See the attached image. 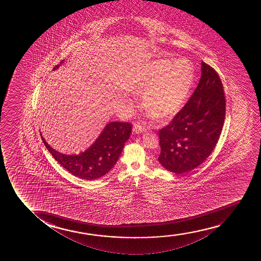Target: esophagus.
<instances>
[{
  "label": "esophagus",
  "instance_id": "esophagus-1",
  "mask_svg": "<svg viewBox=\"0 0 261 261\" xmlns=\"http://www.w3.org/2000/svg\"><path fill=\"white\" fill-rule=\"evenodd\" d=\"M144 131H146V129L144 128L143 125H140V123H135L134 124V126H133V132H134V134L139 135V134L144 132Z\"/></svg>",
  "mask_w": 261,
  "mask_h": 261
}]
</instances>
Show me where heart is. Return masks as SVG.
I'll return each instance as SVG.
<instances>
[{"label": "heart", "instance_id": "b5f03b06", "mask_svg": "<svg viewBox=\"0 0 261 261\" xmlns=\"http://www.w3.org/2000/svg\"><path fill=\"white\" fill-rule=\"evenodd\" d=\"M193 81L194 71L189 62L160 59L137 71L131 89L143 94L142 106L147 114L158 120H167L186 103Z\"/></svg>", "mask_w": 261, "mask_h": 261}]
</instances>
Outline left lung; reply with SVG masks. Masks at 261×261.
Here are the masks:
<instances>
[{"mask_svg": "<svg viewBox=\"0 0 261 261\" xmlns=\"http://www.w3.org/2000/svg\"><path fill=\"white\" fill-rule=\"evenodd\" d=\"M214 68L201 62V76L193 95L171 123L161 129L159 162L182 174L203 163L214 150L225 122V100Z\"/></svg>", "mask_w": 261, "mask_h": 261, "instance_id": "obj_1", "label": "left lung"}]
</instances>
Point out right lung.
<instances>
[{"label": "right lung", "mask_w": 261, "mask_h": 261, "mask_svg": "<svg viewBox=\"0 0 261 261\" xmlns=\"http://www.w3.org/2000/svg\"><path fill=\"white\" fill-rule=\"evenodd\" d=\"M61 64L55 66L54 70ZM131 131L132 125L127 122L108 123L95 142L77 155L59 152L46 143L42 134L41 137L53 157L72 175L86 180H95L106 175L114 167Z\"/></svg>", "instance_id": "right-lung-1"}]
</instances>
